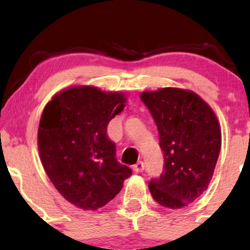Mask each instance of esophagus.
Here are the masks:
<instances>
[{"label": "esophagus", "mask_w": 250, "mask_h": 250, "mask_svg": "<svg viewBox=\"0 0 250 250\" xmlns=\"http://www.w3.org/2000/svg\"><path fill=\"white\" fill-rule=\"evenodd\" d=\"M134 171H136V173H141V171L145 170V163L142 161H139L136 163V165H134Z\"/></svg>", "instance_id": "1"}]
</instances>
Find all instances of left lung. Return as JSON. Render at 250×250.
Wrapping results in <instances>:
<instances>
[{
	"mask_svg": "<svg viewBox=\"0 0 250 250\" xmlns=\"http://www.w3.org/2000/svg\"><path fill=\"white\" fill-rule=\"evenodd\" d=\"M159 130L165 170L149 182L157 203L180 209L207 190L221 149V127L214 110L194 91L161 88L143 91Z\"/></svg>",
	"mask_w": 250,
	"mask_h": 250,
	"instance_id": "obj_1",
	"label": "left lung"
}]
</instances>
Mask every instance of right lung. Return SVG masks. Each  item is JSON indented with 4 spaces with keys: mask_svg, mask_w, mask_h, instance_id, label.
<instances>
[{
    "mask_svg": "<svg viewBox=\"0 0 250 250\" xmlns=\"http://www.w3.org/2000/svg\"><path fill=\"white\" fill-rule=\"evenodd\" d=\"M121 91L73 85L45 104L37 146L45 173L68 202L96 210L120 193L131 169L120 165L107 125L125 109Z\"/></svg>",
    "mask_w": 250,
    "mask_h": 250,
    "instance_id": "add662e5",
    "label": "right lung"
}]
</instances>
